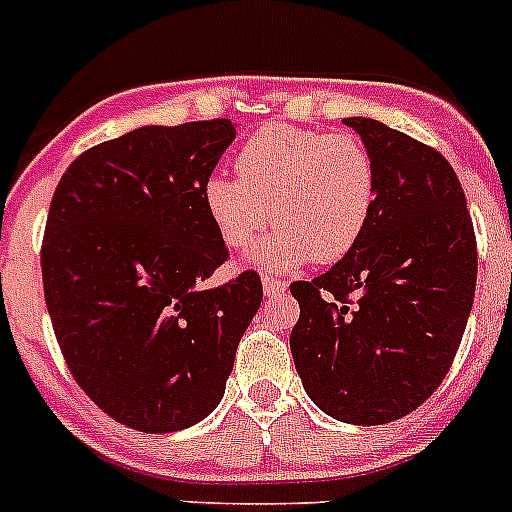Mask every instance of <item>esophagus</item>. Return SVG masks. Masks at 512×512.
Masks as SVG:
<instances>
[{
	"label": "esophagus",
	"mask_w": 512,
	"mask_h": 512,
	"mask_svg": "<svg viewBox=\"0 0 512 512\" xmlns=\"http://www.w3.org/2000/svg\"><path fill=\"white\" fill-rule=\"evenodd\" d=\"M262 288H265L267 298H280L288 290V283L280 278H275L272 272H262Z\"/></svg>",
	"instance_id": "esophagus-1"
}]
</instances>
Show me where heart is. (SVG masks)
<instances>
[{
    "label": "heart",
    "mask_w": 512,
    "mask_h": 512,
    "mask_svg": "<svg viewBox=\"0 0 512 512\" xmlns=\"http://www.w3.org/2000/svg\"><path fill=\"white\" fill-rule=\"evenodd\" d=\"M237 176L204 181V209L229 250H247L275 224L257 260L333 265L361 242L379 197L376 161L353 133L267 126L242 143Z\"/></svg>",
    "instance_id": "obj_1"
}]
</instances>
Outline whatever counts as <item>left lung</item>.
<instances>
[{
    "label": "left lung",
    "instance_id": "1",
    "mask_svg": "<svg viewBox=\"0 0 512 512\" xmlns=\"http://www.w3.org/2000/svg\"><path fill=\"white\" fill-rule=\"evenodd\" d=\"M376 161L379 197L361 242L328 272L295 280L290 333L305 391L338 422H394L450 371L477 280L460 179L437 148L371 118H346Z\"/></svg>",
    "mask_w": 512,
    "mask_h": 512
}]
</instances>
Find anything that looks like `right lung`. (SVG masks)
<instances>
[{"instance_id":"obj_1","label":"right lung","mask_w":512,"mask_h":512,"mask_svg":"<svg viewBox=\"0 0 512 512\" xmlns=\"http://www.w3.org/2000/svg\"><path fill=\"white\" fill-rule=\"evenodd\" d=\"M232 141L227 118L136 128L83 151L52 194L40 260L57 346L98 409L138 432L217 407L262 303L255 270L204 288L229 250L202 189Z\"/></svg>"}]
</instances>
